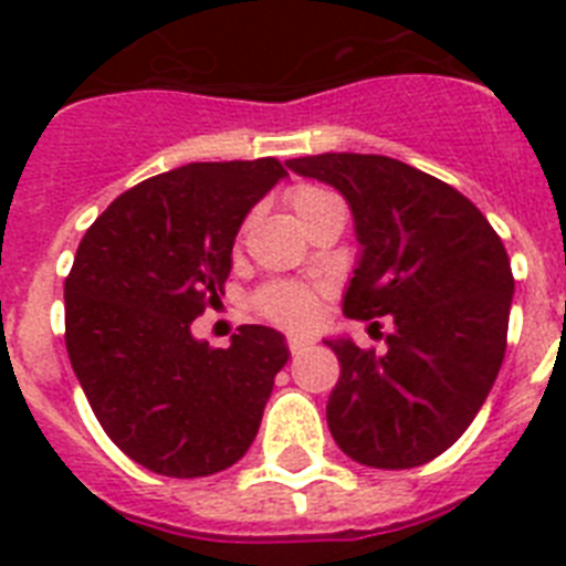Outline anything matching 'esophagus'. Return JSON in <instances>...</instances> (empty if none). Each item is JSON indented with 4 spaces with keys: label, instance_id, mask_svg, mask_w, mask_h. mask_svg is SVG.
Instances as JSON below:
<instances>
[{
    "label": "esophagus",
    "instance_id": "1",
    "mask_svg": "<svg viewBox=\"0 0 566 566\" xmlns=\"http://www.w3.org/2000/svg\"><path fill=\"white\" fill-rule=\"evenodd\" d=\"M286 345H289V352H292V354H303L308 345H312V339L303 337V334H292V337L286 339Z\"/></svg>",
    "mask_w": 566,
    "mask_h": 566
}]
</instances>
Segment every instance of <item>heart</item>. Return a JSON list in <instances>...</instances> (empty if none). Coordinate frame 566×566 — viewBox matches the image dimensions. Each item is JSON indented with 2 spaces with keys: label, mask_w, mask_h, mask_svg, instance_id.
Listing matches in <instances>:
<instances>
[{
  "label": "heart",
  "mask_w": 566,
  "mask_h": 566,
  "mask_svg": "<svg viewBox=\"0 0 566 566\" xmlns=\"http://www.w3.org/2000/svg\"><path fill=\"white\" fill-rule=\"evenodd\" d=\"M328 201H334V195L323 187H314V184H300L289 192V203L297 212V218ZM254 306L263 317L274 319L280 326H308L319 312V294L317 289L294 283V280H277V283H269L254 294Z\"/></svg>",
  "instance_id": "b5f03b06"
}]
</instances>
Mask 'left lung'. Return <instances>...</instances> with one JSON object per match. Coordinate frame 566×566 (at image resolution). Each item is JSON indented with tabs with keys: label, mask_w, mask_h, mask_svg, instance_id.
I'll return each instance as SVG.
<instances>
[{
	"label": "left lung",
	"mask_w": 566,
	"mask_h": 566,
	"mask_svg": "<svg viewBox=\"0 0 566 566\" xmlns=\"http://www.w3.org/2000/svg\"><path fill=\"white\" fill-rule=\"evenodd\" d=\"M286 167L332 184L354 212L363 254L345 317L394 319L385 354L326 339L339 359L328 431L368 468L431 462L468 431L502 368L516 286L502 238L459 189L397 158L323 153Z\"/></svg>",
	"instance_id": "8db88e82"
}]
</instances>
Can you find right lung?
I'll use <instances>...</instances> for the list:
<instances>
[{
  "instance_id": "1",
  "label": "right lung",
  "mask_w": 566,
  "mask_h": 566,
  "mask_svg": "<svg viewBox=\"0 0 566 566\" xmlns=\"http://www.w3.org/2000/svg\"><path fill=\"white\" fill-rule=\"evenodd\" d=\"M277 158L187 164L104 209L64 280V343L90 408L133 462L172 479L232 468L254 442L283 334L240 326L229 348L189 326L221 300L249 209Z\"/></svg>"
}]
</instances>
